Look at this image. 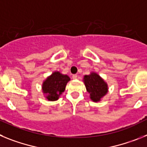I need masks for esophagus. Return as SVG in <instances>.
<instances>
[{
	"instance_id": "esophagus-1",
	"label": "esophagus",
	"mask_w": 147,
	"mask_h": 147,
	"mask_svg": "<svg viewBox=\"0 0 147 147\" xmlns=\"http://www.w3.org/2000/svg\"><path fill=\"white\" fill-rule=\"evenodd\" d=\"M77 77H78V76L76 74H74L72 76V78L74 79V80H76V79H77Z\"/></svg>"
}]
</instances>
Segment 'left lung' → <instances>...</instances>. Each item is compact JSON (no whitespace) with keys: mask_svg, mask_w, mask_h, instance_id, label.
Listing matches in <instances>:
<instances>
[{"mask_svg":"<svg viewBox=\"0 0 147 147\" xmlns=\"http://www.w3.org/2000/svg\"><path fill=\"white\" fill-rule=\"evenodd\" d=\"M84 82L87 91L90 93V98L93 102H99L107 93V84L96 73L85 75L84 76Z\"/></svg>","mask_w":147,"mask_h":147,"instance_id":"1","label":"left lung"}]
</instances>
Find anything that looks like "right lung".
Listing matches in <instances>:
<instances>
[{
    "mask_svg": "<svg viewBox=\"0 0 147 147\" xmlns=\"http://www.w3.org/2000/svg\"><path fill=\"white\" fill-rule=\"evenodd\" d=\"M70 81L69 76L63 75L58 71L52 74L45 80L42 84V91L47 94L46 98L49 101H56L65 90L67 83Z\"/></svg>",
    "mask_w": 147,
    "mask_h": 147,
    "instance_id": "add662e5",
    "label": "right lung"
}]
</instances>
